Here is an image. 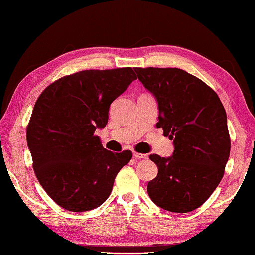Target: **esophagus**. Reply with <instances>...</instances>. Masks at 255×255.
Instances as JSON below:
<instances>
[{
	"label": "esophagus",
	"mask_w": 255,
	"mask_h": 255,
	"mask_svg": "<svg viewBox=\"0 0 255 255\" xmlns=\"http://www.w3.org/2000/svg\"><path fill=\"white\" fill-rule=\"evenodd\" d=\"M132 157H134L136 160H140V159H146L147 154L138 153V152H132Z\"/></svg>",
	"instance_id": "esophagus-1"
}]
</instances>
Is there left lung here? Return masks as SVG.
I'll use <instances>...</instances> for the list:
<instances>
[{
  "mask_svg": "<svg viewBox=\"0 0 255 255\" xmlns=\"http://www.w3.org/2000/svg\"><path fill=\"white\" fill-rule=\"evenodd\" d=\"M135 72L157 101V128L174 145L170 157L150 154L158 175L147 183V193L162 210L191 212L223 177L230 154L226 110L214 90L180 68L136 67Z\"/></svg>",
  "mask_w": 255,
  "mask_h": 255,
  "instance_id": "left-lung-1",
  "label": "left lung"
}]
</instances>
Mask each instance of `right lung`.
<instances>
[{
    "instance_id": "obj_1",
    "label": "right lung",
    "mask_w": 255,
    "mask_h": 255,
    "mask_svg": "<svg viewBox=\"0 0 255 255\" xmlns=\"http://www.w3.org/2000/svg\"><path fill=\"white\" fill-rule=\"evenodd\" d=\"M134 80L131 67L81 71L57 80L37 98L27 145L37 180L60 207L86 212L101 206L130 161L131 151L106 150L94 132L106 126L110 105Z\"/></svg>"
}]
</instances>
